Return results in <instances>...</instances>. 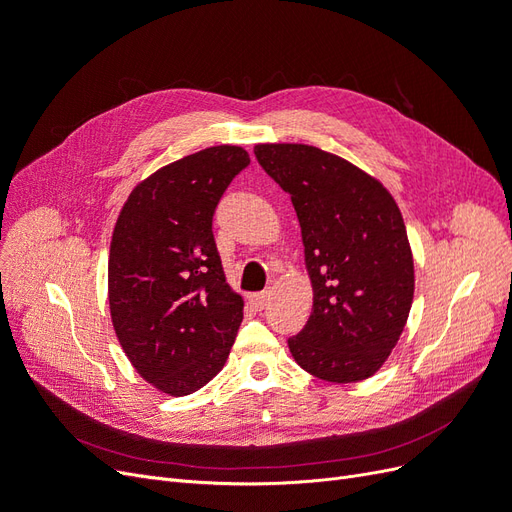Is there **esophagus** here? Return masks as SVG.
I'll return each mask as SVG.
<instances>
[{
    "mask_svg": "<svg viewBox=\"0 0 512 512\" xmlns=\"http://www.w3.org/2000/svg\"><path fill=\"white\" fill-rule=\"evenodd\" d=\"M252 305L258 309V312H262L269 305V292H258V294H252Z\"/></svg>",
    "mask_w": 512,
    "mask_h": 512,
    "instance_id": "obj_1",
    "label": "esophagus"
}]
</instances>
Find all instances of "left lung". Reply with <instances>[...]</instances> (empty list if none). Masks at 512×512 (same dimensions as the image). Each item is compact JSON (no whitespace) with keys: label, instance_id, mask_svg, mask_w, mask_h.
Returning <instances> with one entry per match:
<instances>
[{"label":"left lung","instance_id":"8db88e82","mask_svg":"<svg viewBox=\"0 0 512 512\" xmlns=\"http://www.w3.org/2000/svg\"><path fill=\"white\" fill-rule=\"evenodd\" d=\"M258 164L290 194L314 288V309L288 348L327 382H359L389 359L406 327L414 262L384 185L309 145H256Z\"/></svg>","mask_w":512,"mask_h":512}]
</instances>
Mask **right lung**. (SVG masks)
Here are the masks:
<instances>
[{
  "label": "right lung",
  "instance_id": "obj_1",
  "mask_svg": "<svg viewBox=\"0 0 512 512\" xmlns=\"http://www.w3.org/2000/svg\"><path fill=\"white\" fill-rule=\"evenodd\" d=\"M247 164L235 145L192 153L138 183L119 213L108 256L113 327L162 393L203 389L235 344L243 299L226 284L213 213Z\"/></svg>",
  "mask_w": 512,
  "mask_h": 512
}]
</instances>
